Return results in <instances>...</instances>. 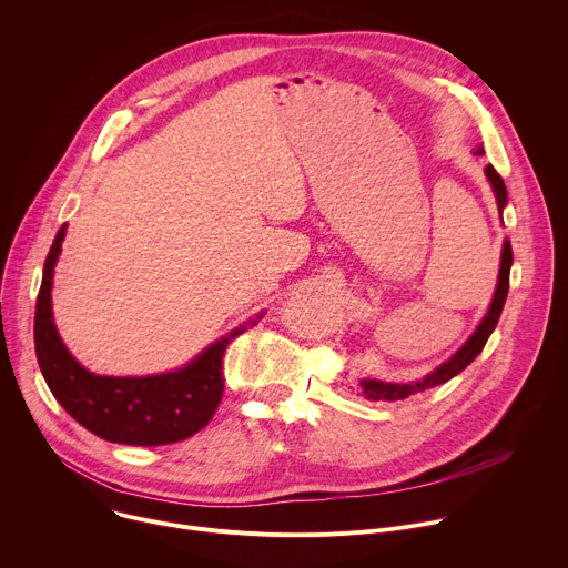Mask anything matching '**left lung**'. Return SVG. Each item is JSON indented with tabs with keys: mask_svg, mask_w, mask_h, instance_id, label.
Wrapping results in <instances>:
<instances>
[{
	"mask_svg": "<svg viewBox=\"0 0 568 568\" xmlns=\"http://www.w3.org/2000/svg\"><path fill=\"white\" fill-rule=\"evenodd\" d=\"M486 176L495 190V196H497V207L499 212L504 210L506 205V185H504V179L499 176V172L488 165L486 168ZM510 264H513V248H510V242L504 244V251H501V268H499V282H497V291H495V297H493V304L484 317V322L477 326V331L473 333V337L468 339V343L452 356L445 365H440L436 372H432L427 378L418 381V383H412V385H396V383H381V381H363V392L369 400H403L412 394H418V392H425L429 387H436V385H443L447 383L449 378H455L457 374H462L486 347L490 333L495 331L497 322H499V315H501V308H504V302H506V295H508V284H510Z\"/></svg>",
	"mask_w": 568,
	"mask_h": 568,
	"instance_id": "left-lung-1",
	"label": "left lung"
}]
</instances>
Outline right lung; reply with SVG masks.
Masks as SVG:
<instances>
[{
    "label": "right lung",
    "instance_id": "1",
    "mask_svg": "<svg viewBox=\"0 0 568 568\" xmlns=\"http://www.w3.org/2000/svg\"><path fill=\"white\" fill-rule=\"evenodd\" d=\"M64 240V225L44 262L36 304V354L42 376L58 403L91 434L123 445H168L203 429L223 396V354L246 328H235L196 361L174 374L145 378L95 376L64 349L51 313L53 266Z\"/></svg>",
    "mask_w": 568,
    "mask_h": 568
}]
</instances>
